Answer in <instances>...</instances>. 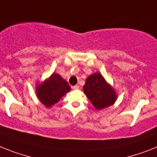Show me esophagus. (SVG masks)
<instances>
[{"instance_id": "obj_1", "label": "esophagus", "mask_w": 157, "mask_h": 157, "mask_svg": "<svg viewBox=\"0 0 157 157\" xmlns=\"http://www.w3.org/2000/svg\"><path fill=\"white\" fill-rule=\"evenodd\" d=\"M79 88H80L79 85H75V86L72 87V89H74V90H77V89H79Z\"/></svg>"}]
</instances>
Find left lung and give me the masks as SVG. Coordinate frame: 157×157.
Returning <instances> with one entry per match:
<instances>
[{
  "label": "left lung",
  "instance_id": "8db88e82",
  "mask_svg": "<svg viewBox=\"0 0 157 157\" xmlns=\"http://www.w3.org/2000/svg\"><path fill=\"white\" fill-rule=\"evenodd\" d=\"M83 90L93 107L97 110L109 107L117 101L115 89L100 72H95L87 77Z\"/></svg>",
  "mask_w": 157,
  "mask_h": 157
}]
</instances>
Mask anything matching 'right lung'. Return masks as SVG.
Segmentation results:
<instances>
[{"label":"right lung","mask_w":157,"mask_h":157,"mask_svg":"<svg viewBox=\"0 0 157 157\" xmlns=\"http://www.w3.org/2000/svg\"><path fill=\"white\" fill-rule=\"evenodd\" d=\"M71 90V88L62 76L53 72L43 82L36 83V94L38 100L46 108H51Z\"/></svg>","instance_id":"add662e5"}]
</instances>
